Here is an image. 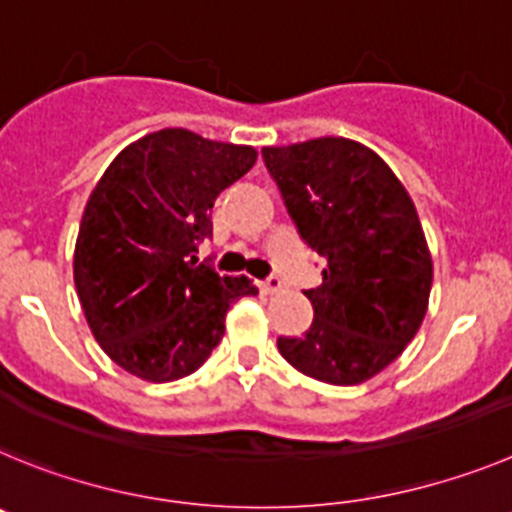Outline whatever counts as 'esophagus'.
<instances>
[{
    "mask_svg": "<svg viewBox=\"0 0 512 512\" xmlns=\"http://www.w3.org/2000/svg\"><path fill=\"white\" fill-rule=\"evenodd\" d=\"M280 288H283V280H280V275H270V278L262 280L260 283L262 293H278Z\"/></svg>",
    "mask_w": 512,
    "mask_h": 512,
    "instance_id": "1",
    "label": "esophagus"
}]
</instances>
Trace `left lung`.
<instances>
[{"instance_id":"obj_1","label":"left lung","mask_w":512,"mask_h":512,"mask_svg":"<svg viewBox=\"0 0 512 512\" xmlns=\"http://www.w3.org/2000/svg\"><path fill=\"white\" fill-rule=\"evenodd\" d=\"M301 239L324 257L319 288L303 290L313 321L278 336L290 365L329 385H357L416 336L431 293V255L416 206L370 147L344 137L262 147Z\"/></svg>"}]
</instances>
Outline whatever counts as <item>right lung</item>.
Wrapping results in <instances>:
<instances>
[{
	"label": "right lung",
	"mask_w": 512,
	"mask_h": 512,
	"mask_svg": "<svg viewBox=\"0 0 512 512\" xmlns=\"http://www.w3.org/2000/svg\"><path fill=\"white\" fill-rule=\"evenodd\" d=\"M247 145L170 127L124 147L96 183L73 255V280L101 349L147 382L204 365L222 342L247 278L219 275L196 252L216 196L255 165Z\"/></svg>",
	"instance_id": "right-lung-1"
}]
</instances>
